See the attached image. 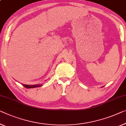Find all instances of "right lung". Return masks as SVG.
Returning a JSON list of instances; mask_svg holds the SVG:
<instances>
[{
  "label": "right lung",
  "instance_id": "add662e5",
  "mask_svg": "<svg viewBox=\"0 0 126 126\" xmlns=\"http://www.w3.org/2000/svg\"><path fill=\"white\" fill-rule=\"evenodd\" d=\"M25 88H34L36 87H41L42 85V84H36V85H26V84H22Z\"/></svg>",
  "mask_w": 126,
  "mask_h": 126
}]
</instances>
